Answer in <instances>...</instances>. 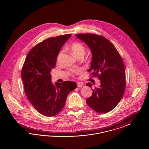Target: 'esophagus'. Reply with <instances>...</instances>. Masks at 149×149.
Segmentation results:
<instances>
[{"label":"esophagus","instance_id":"1","mask_svg":"<svg viewBox=\"0 0 149 149\" xmlns=\"http://www.w3.org/2000/svg\"><path fill=\"white\" fill-rule=\"evenodd\" d=\"M77 86L79 87V88H80V87H81L83 85V83H81V82H78L77 83Z\"/></svg>","mask_w":149,"mask_h":149}]
</instances>
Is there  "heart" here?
<instances>
[{
  "mask_svg": "<svg viewBox=\"0 0 149 149\" xmlns=\"http://www.w3.org/2000/svg\"><path fill=\"white\" fill-rule=\"evenodd\" d=\"M69 50L70 51L71 54L77 57H79L81 56H84L86 51L85 46L83 45V43L80 42H75L72 43L69 47ZM81 72V70L79 69L76 71L75 73L79 74Z\"/></svg>",
  "mask_w": 149,
  "mask_h": 149,
  "instance_id": "obj_1",
  "label": "heart"
}]
</instances>
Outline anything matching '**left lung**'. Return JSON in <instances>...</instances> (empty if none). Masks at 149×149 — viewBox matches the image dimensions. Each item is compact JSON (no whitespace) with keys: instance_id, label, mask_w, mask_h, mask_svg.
<instances>
[{"instance_id":"left-lung-1","label":"left lung","mask_w":149,"mask_h":149,"mask_svg":"<svg viewBox=\"0 0 149 149\" xmlns=\"http://www.w3.org/2000/svg\"><path fill=\"white\" fill-rule=\"evenodd\" d=\"M75 36L85 42L92 51V58L89 72L100 81L98 88L86 100L94 111L105 113L114 109L122 98L126 87L125 65L113 45L102 36L85 33ZM86 85L92 88L90 83Z\"/></svg>"}]
</instances>
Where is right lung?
I'll list each match as a JSON object with an SVG mask.
<instances>
[{"label": "right lung", "instance_id": "add662e5", "mask_svg": "<svg viewBox=\"0 0 149 149\" xmlns=\"http://www.w3.org/2000/svg\"><path fill=\"white\" fill-rule=\"evenodd\" d=\"M71 34L49 38L34 46L26 57L22 69L24 92L36 109L47 117L56 115L65 106L68 95L74 90L76 83L65 81L51 83L50 72L57 57Z\"/></svg>", "mask_w": 149, "mask_h": 149}]
</instances>
